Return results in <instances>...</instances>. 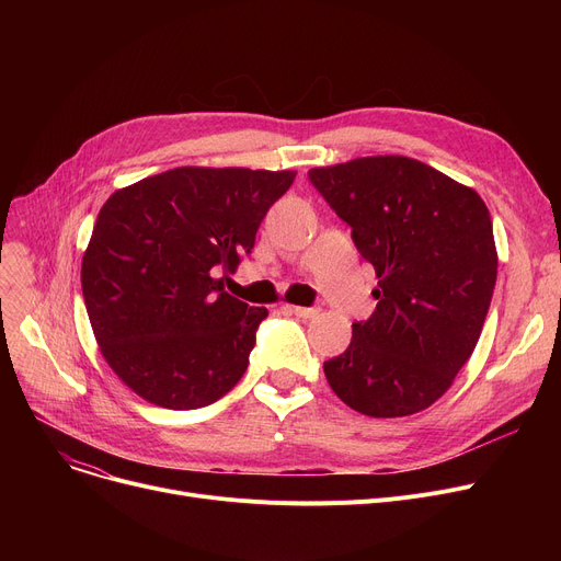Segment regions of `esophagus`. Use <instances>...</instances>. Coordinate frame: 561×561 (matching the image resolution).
Listing matches in <instances>:
<instances>
[{
  "label": "esophagus",
  "instance_id": "obj_1",
  "mask_svg": "<svg viewBox=\"0 0 561 561\" xmlns=\"http://www.w3.org/2000/svg\"><path fill=\"white\" fill-rule=\"evenodd\" d=\"M290 313H296L298 318H305V320H311V318H318L320 309L318 307H288Z\"/></svg>",
  "mask_w": 561,
  "mask_h": 561
}]
</instances>
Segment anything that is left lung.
I'll return each instance as SVG.
<instances>
[{
	"instance_id": "left-lung-1",
	"label": "left lung",
	"mask_w": 561,
	"mask_h": 561,
	"mask_svg": "<svg viewBox=\"0 0 561 561\" xmlns=\"http://www.w3.org/2000/svg\"><path fill=\"white\" fill-rule=\"evenodd\" d=\"M309 180L379 277L373 316L322 366L330 387L373 419L416 414L450 389L482 334L497 275L486 204L409 157L313 168Z\"/></svg>"
}]
</instances>
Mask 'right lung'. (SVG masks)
Wrapping results in <instances>:
<instances>
[{"label": "right lung", "instance_id": "obj_1", "mask_svg": "<svg viewBox=\"0 0 561 561\" xmlns=\"http://www.w3.org/2000/svg\"><path fill=\"white\" fill-rule=\"evenodd\" d=\"M296 172L174 168L115 191L81 261V290L106 364L142 400L197 409L250 364L265 307L222 288Z\"/></svg>", "mask_w": 561, "mask_h": 561}]
</instances>
